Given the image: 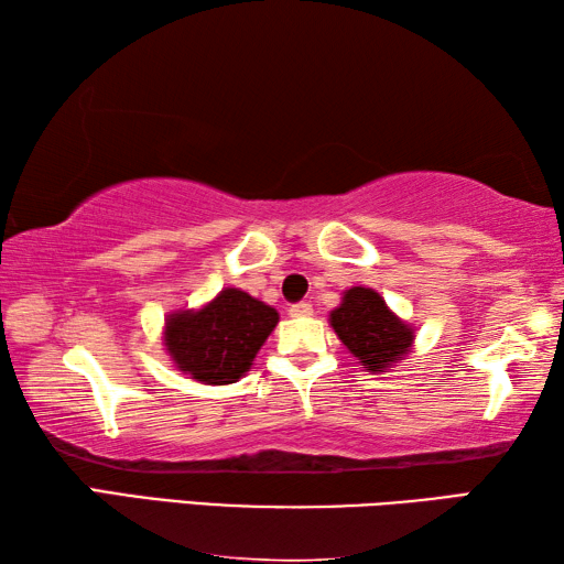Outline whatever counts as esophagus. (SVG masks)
Returning a JSON list of instances; mask_svg holds the SVG:
<instances>
[{
    "label": "esophagus",
    "instance_id": "34e87169",
    "mask_svg": "<svg viewBox=\"0 0 564 564\" xmlns=\"http://www.w3.org/2000/svg\"><path fill=\"white\" fill-rule=\"evenodd\" d=\"M291 318H308L313 316V305L311 303H295L291 305Z\"/></svg>",
    "mask_w": 564,
    "mask_h": 564
}]
</instances>
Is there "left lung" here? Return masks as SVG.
<instances>
[{
	"mask_svg": "<svg viewBox=\"0 0 564 564\" xmlns=\"http://www.w3.org/2000/svg\"><path fill=\"white\" fill-rule=\"evenodd\" d=\"M328 323L368 373H388L408 358L415 343V326L390 311L383 295L366 285L343 291Z\"/></svg>",
	"mask_w": 564,
	"mask_h": 564,
	"instance_id": "obj_1",
	"label": "left lung"
}]
</instances>
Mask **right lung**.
Returning a JSON list of instances; mask_svg holds the SVG:
<instances>
[{"label": "right lung", "instance_id": "obj_1", "mask_svg": "<svg viewBox=\"0 0 564 564\" xmlns=\"http://www.w3.org/2000/svg\"><path fill=\"white\" fill-rule=\"evenodd\" d=\"M275 323L273 305L228 285L198 308L171 311L161 340L181 373L204 386H228L251 370Z\"/></svg>", "mask_w": 564, "mask_h": 564}]
</instances>
